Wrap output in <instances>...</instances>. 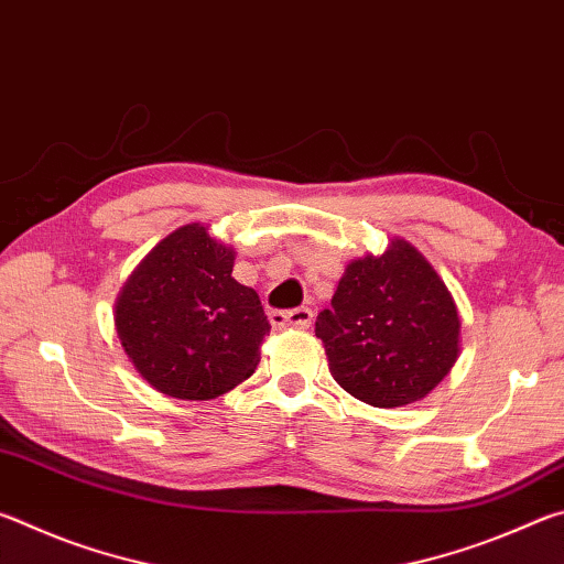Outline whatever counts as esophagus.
Masks as SVG:
<instances>
[{"instance_id":"obj_1","label":"esophagus","mask_w":564,"mask_h":564,"mask_svg":"<svg viewBox=\"0 0 564 564\" xmlns=\"http://www.w3.org/2000/svg\"><path fill=\"white\" fill-rule=\"evenodd\" d=\"M269 321L273 328H311L313 311L311 308H293V311H271Z\"/></svg>"}]
</instances>
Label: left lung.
<instances>
[{
	"label": "left lung",
	"mask_w": 564,
	"mask_h": 564,
	"mask_svg": "<svg viewBox=\"0 0 564 564\" xmlns=\"http://www.w3.org/2000/svg\"><path fill=\"white\" fill-rule=\"evenodd\" d=\"M316 336L343 390L368 405L400 408L451 373L460 318L433 265L395 238L378 259L348 265Z\"/></svg>",
	"instance_id": "left-lung-1"
}]
</instances>
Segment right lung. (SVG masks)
I'll return each mask as SVG.
<instances>
[{
	"instance_id": "right-lung-1",
	"label": "right lung",
	"mask_w": 564,
	"mask_h": 564,
	"mask_svg": "<svg viewBox=\"0 0 564 564\" xmlns=\"http://www.w3.org/2000/svg\"><path fill=\"white\" fill-rule=\"evenodd\" d=\"M234 251L188 224L151 251L117 301V333L159 393L208 400L261 360L271 330L259 293L234 279Z\"/></svg>"
}]
</instances>
